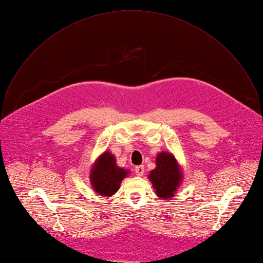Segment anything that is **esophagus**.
Returning <instances> with one entry per match:
<instances>
[{
    "label": "esophagus",
    "instance_id": "esophagus-1",
    "mask_svg": "<svg viewBox=\"0 0 263 263\" xmlns=\"http://www.w3.org/2000/svg\"><path fill=\"white\" fill-rule=\"evenodd\" d=\"M135 172H136L137 176H139V177L143 176V174H144V172H145L144 165H138V166H136V167H135Z\"/></svg>",
    "mask_w": 263,
    "mask_h": 263
}]
</instances>
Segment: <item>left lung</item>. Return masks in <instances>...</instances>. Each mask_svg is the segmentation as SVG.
<instances>
[{"label":"left lung","mask_w":263,"mask_h":263,"mask_svg":"<svg viewBox=\"0 0 263 263\" xmlns=\"http://www.w3.org/2000/svg\"><path fill=\"white\" fill-rule=\"evenodd\" d=\"M148 178L156 194L162 199H170L180 186L182 173L173 154L160 152L156 156V167L150 172Z\"/></svg>","instance_id":"left-lung-1"}]
</instances>
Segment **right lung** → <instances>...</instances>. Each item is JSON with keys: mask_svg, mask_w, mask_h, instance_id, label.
I'll use <instances>...</instances> for the list:
<instances>
[{"mask_svg": "<svg viewBox=\"0 0 263 263\" xmlns=\"http://www.w3.org/2000/svg\"><path fill=\"white\" fill-rule=\"evenodd\" d=\"M128 174L129 171L117 166L113 154L106 151L95 162L90 173V182L96 192L102 196H111L119 189L121 181Z\"/></svg>", "mask_w": 263, "mask_h": 263, "instance_id": "add662e5", "label": "right lung"}]
</instances>
